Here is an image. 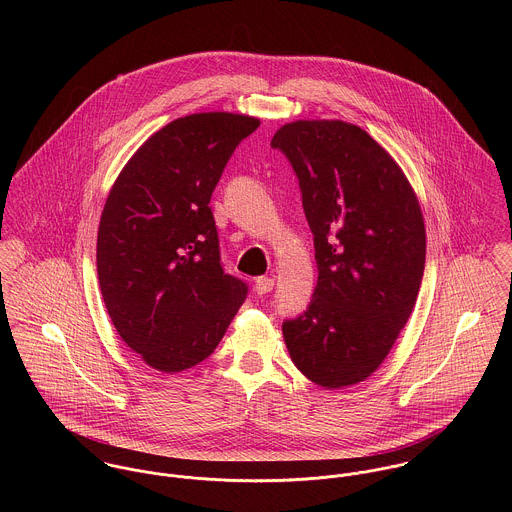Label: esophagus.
Returning a JSON list of instances; mask_svg holds the SVG:
<instances>
[{"label": "esophagus", "mask_w": 512, "mask_h": 512, "mask_svg": "<svg viewBox=\"0 0 512 512\" xmlns=\"http://www.w3.org/2000/svg\"><path fill=\"white\" fill-rule=\"evenodd\" d=\"M254 290L258 295H264V293H270L274 290V280L272 278H266V276H262V278H256V282H254Z\"/></svg>", "instance_id": "34e87169"}]
</instances>
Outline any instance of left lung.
Returning a JSON list of instances; mask_svg holds the SVG:
<instances>
[{
    "instance_id": "1",
    "label": "left lung",
    "mask_w": 512,
    "mask_h": 512,
    "mask_svg": "<svg viewBox=\"0 0 512 512\" xmlns=\"http://www.w3.org/2000/svg\"><path fill=\"white\" fill-rule=\"evenodd\" d=\"M272 147L299 179L319 270L307 311L282 325L286 347L311 382L359 384L416 305L426 264L418 197L392 155L355 124L295 120Z\"/></svg>"
}]
</instances>
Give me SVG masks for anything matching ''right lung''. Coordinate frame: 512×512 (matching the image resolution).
Here are the masks:
<instances>
[{"mask_svg":"<svg viewBox=\"0 0 512 512\" xmlns=\"http://www.w3.org/2000/svg\"><path fill=\"white\" fill-rule=\"evenodd\" d=\"M258 118H177L130 157L106 199L96 240L102 299L146 365L181 372L220 343L248 288L224 274L209 207L236 146Z\"/></svg>","mask_w":512,"mask_h":512,"instance_id":"right-lung-1","label":"right lung"}]
</instances>
